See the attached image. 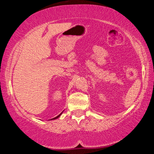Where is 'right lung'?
<instances>
[{"label": "right lung", "instance_id": "add662e5", "mask_svg": "<svg viewBox=\"0 0 154 154\" xmlns=\"http://www.w3.org/2000/svg\"><path fill=\"white\" fill-rule=\"evenodd\" d=\"M63 111H62V112H63ZM62 113H60V115H58V116H57V117H56V118H53V119H57V118H59V117L60 116H61V115H62Z\"/></svg>", "mask_w": 154, "mask_h": 154}]
</instances>
